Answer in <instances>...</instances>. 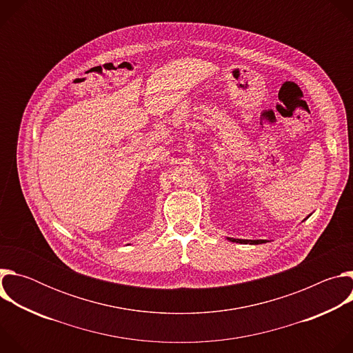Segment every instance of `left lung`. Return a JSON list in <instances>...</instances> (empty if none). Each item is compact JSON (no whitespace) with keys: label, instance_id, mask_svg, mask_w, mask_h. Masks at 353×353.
I'll return each instance as SVG.
<instances>
[{"label":"left lung","instance_id":"left-lung-1","mask_svg":"<svg viewBox=\"0 0 353 353\" xmlns=\"http://www.w3.org/2000/svg\"><path fill=\"white\" fill-rule=\"evenodd\" d=\"M228 240L233 241V243H240V244H261V243H267L265 240H244V239H233V237H228Z\"/></svg>","mask_w":353,"mask_h":353}]
</instances>
